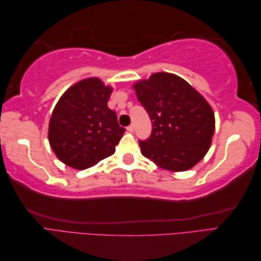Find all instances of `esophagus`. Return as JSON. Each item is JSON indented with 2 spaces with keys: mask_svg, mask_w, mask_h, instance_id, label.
<instances>
[{
  "mask_svg": "<svg viewBox=\"0 0 261 261\" xmlns=\"http://www.w3.org/2000/svg\"><path fill=\"white\" fill-rule=\"evenodd\" d=\"M134 129H135V126H134V124H130L129 126H127V130H128L129 133H133Z\"/></svg>",
  "mask_w": 261,
  "mask_h": 261,
  "instance_id": "1",
  "label": "esophagus"
}]
</instances>
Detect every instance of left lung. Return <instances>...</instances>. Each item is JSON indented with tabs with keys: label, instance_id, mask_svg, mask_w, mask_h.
<instances>
[{
	"label": "left lung",
	"instance_id": "1",
	"mask_svg": "<svg viewBox=\"0 0 261 261\" xmlns=\"http://www.w3.org/2000/svg\"><path fill=\"white\" fill-rule=\"evenodd\" d=\"M134 89L152 124L151 135L139 140L141 153L165 170L192 169L208 152L215 133V114L206 99L169 73H155Z\"/></svg>",
	"mask_w": 261,
	"mask_h": 261
}]
</instances>
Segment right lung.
<instances>
[{
    "mask_svg": "<svg viewBox=\"0 0 261 261\" xmlns=\"http://www.w3.org/2000/svg\"><path fill=\"white\" fill-rule=\"evenodd\" d=\"M99 78H87L67 89L55 106L49 123V141L59 159L85 170L115 152L125 128L109 109L112 93Z\"/></svg>",
    "mask_w": 261,
    "mask_h": 261,
    "instance_id": "add662e5",
    "label": "right lung"
}]
</instances>
